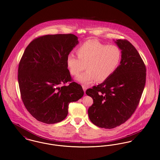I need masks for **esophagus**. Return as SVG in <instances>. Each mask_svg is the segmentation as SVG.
<instances>
[{
    "label": "esophagus",
    "mask_w": 160,
    "mask_h": 160,
    "mask_svg": "<svg viewBox=\"0 0 160 160\" xmlns=\"http://www.w3.org/2000/svg\"><path fill=\"white\" fill-rule=\"evenodd\" d=\"M82 88H83V90H84V92H85L86 90H87V87L84 85H82Z\"/></svg>",
    "instance_id": "obj_1"
}]
</instances>
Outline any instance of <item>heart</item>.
Instances as JSON below:
<instances>
[{"label": "heart", "instance_id": "heart-1", "mask_svg": "<svg viewBox=\"0 0 160 160\" xmlns=\"http://www.w3.org/2000/svg\"><path fill=\"white\" fill-rule=\"evenodd\" d=\"M78 57L68 54L66 64L70 73L79 75L85 68L87 70L75 78L76 81L89 85L95 80L101 82L111 76L118 68L122 57L120 49L114 45L107 44L90 40L80 46L77 51Z\"/></svg>", "mask_w": 160, "mask_h": 160}]
</instances>
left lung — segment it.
Masks as SVG:
<instances>
[{"label": "left lung", "mask_w": 160, "mask_h": 160, "mask_svg": "<svg viewBox=\"0 0 160 160\" xmlns=\"http://www.w3.org/2000/svg\"><path fill=\"white\" fill-rule=\"evenodd\" d=\"M113 40L121 50L120 65L106 81L86 91L93 100L88 109L90 120L105 129L116 128L130 118L146 82V67L134 46L126 40Z\"/></svg>", "instance_id": "8db88e82"}]
</instances>
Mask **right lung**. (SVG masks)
<instances>
[{"mask_svg":"<svg viewBox=\"0 0 160 160\" xmlns=\"http://www.w3.org/2000/svg\"><path fill=\"white\" fill-rule=\"evenodd\" d=\"M79 43L73 34L46 35L29 43L19 63L18 81L26 108L47 124L67 117L68 104L84 95L82 87L72 79L66 64L68 54Z\"/></svg>","mask_w":160,"mask_h":160,"instance_id":"1","label":"right lung"}]
</instances>
